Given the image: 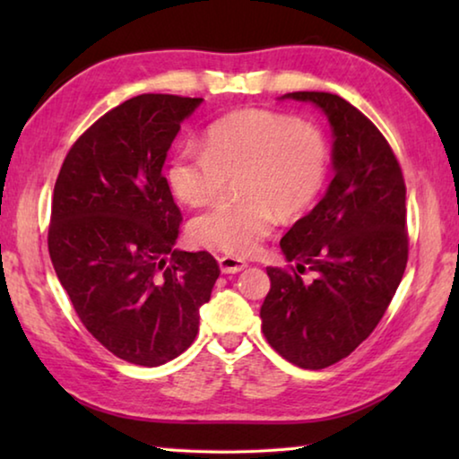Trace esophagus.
I'll return each instance as SVG.
<instances>
[{
	"label": "esophagus",
	"instance_id": "obj_1",
	"mask_svg": "<svg viewBox=\"0 0 459 459\" xmlns=\"http://www.w3.org/2000/svg\"><path fill=\"white\" fill-rule=\"evenodd\" d=\"M219 265L222 273H238V271H243L247 267V263L243 259H237V257H221L219 259Z\"/></svg>",
	"mask_w": 459,
	"mask_h": 459
}]
</instances>
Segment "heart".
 <instances>
[{
	"instance_id": "b5f03b06",
	"label": "heart",
	"mask_w": 459,
	"mask_h": 459,
	"mask_svg": "<svg viewBox=\"0 0 459 459\" xmlns=\"http://www.w3.org/2000/svg\"><path fill=\"white\" fill-rule=\"evenodd\" d=\"M328 145L320 129L265 108H245L214 121L204 150L184 145L168 161L166 178L178 200L204 204L235 178L243 202H219L194 216L196 245L235 257L257 251L279 212L298 214L320 194Z\"/></svg>"
}]
</instances>
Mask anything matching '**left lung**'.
Returning <instances> with one entry per match:
<instances>
[{
  "instance_id": "obj_1",
  "label": "left lung",
  "mask_w": 459,
  "mask_h": 459,
  "mask_svg": "<svg viewBox=\"0 0 459 459\" xmlns=\"http://www.w3.org/2000/svg\"><path fill=\"white\" fill-rule=\"evenodd\" d=\"M279 99L325 115L333 178L279 243L293 267L267 269L263 333L285 360L320 370L370 336L397 291L409 253L407 190L391 145L348 100L307 91ZM306 270L312 280L300 275Z\"/></svg>"
}]
</instances>
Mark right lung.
I'll return each instance as SVG.
<instances>
[{
	"label": "right lung",
	"mask_w": 459,
	"mask_h": 459,
	"mask_svg": "<svg viewBox=\"0 0 459 459\" xmlns=\"http://www.w3.org/2000/svg\"><path fill=\"white\" fill-rule=\"evenodd\" d=\"M202 100L139 95L111 108L76 139L54 186V271L84 328L139 367L192 344L221 275L211 253L176 248L182 214L161 174Z\"/></svg>",
	"instance_id": "1"
}]
</instances>
